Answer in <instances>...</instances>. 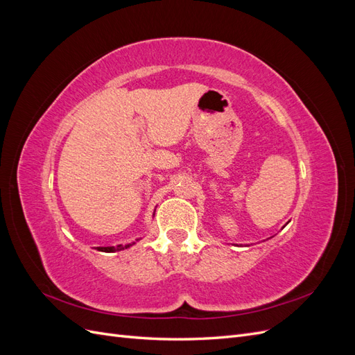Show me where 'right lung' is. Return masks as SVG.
Listing matches in <instances>:
<instances>
[{
  "mask_svg": "<svg viewBox=\"0 0 355 355\" xmlns=\"http://www.w3.org/2000/svg\"><path fill=\"white\" fill-rule=\"evenodd\" d=\"M132 244H135V243H132ZM132 244H125V245H123V244H118V245H110V247H98V250H101V252H106V253L120 252V250L128 249V247H130Z\"/></svg>",
  "mask_w": 355,
  "mask_h": 355,
  "instance_id": "add662e5",
  "label": "right lung"
}]
</instances>
